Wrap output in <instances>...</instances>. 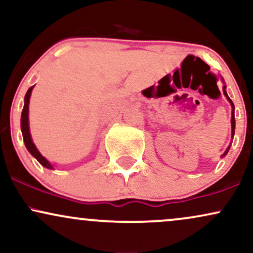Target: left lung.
<instances>
[{
    "mask_svg": "<svg viewBox=\"0 0 253 253\" xmlns=\"http://www.w3.org/2000/svg\"><path fill=\"white\" fill-rule=\"evenodd\" d=\"M225 88H226V87L224 86V87H223V90H224L225 96L227 97V100H229V101L231 102V106H232V108H233V109H232V118H231V127H232V138H233V135H234V126H236V121H234V105H233V102L231 101V99L229 97V95H227V93H226V90H225ZM229 150H230V147L227 148L226 151H225V153L223 154V157L226 156V153H227V152H229Z\"/></svg>",
    "mask_w": 253,
    "mask_h": 253,
    "instance_id": "1",
    "label": "left lung"
}]
</instances>
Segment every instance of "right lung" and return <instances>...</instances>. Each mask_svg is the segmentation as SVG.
<instances>
[{
    "mask_svg": "<svg viewBox=\"0 0 253 253\" xmlns=\"http://www.w3.org/2000/svg\"><path fill=\"white\" fill-rule=\"evenodd\" d=\"M34 87V86H33ZM33 87H30L27 92L26 96H24V106L22 109V114H21V130H22V135H23V141L24 145H26L27 150L29 151V153L32 154L33 157L36 158V160L41 164L42 166L47 167V169H53L49 163H48L47 159L41 156V153L38 151V148L35 147L34 142H33L32 136H30L29 133V124H28V109H29V99H30V94H32Z\"/></svg>",
    "mask_w": 253,
    "mask_h": 253,
    "instance_id": "obj_1",
    "label": "right lung"
}]
</instances>
